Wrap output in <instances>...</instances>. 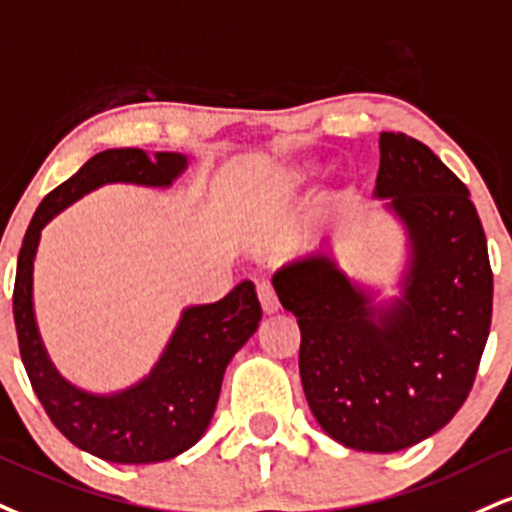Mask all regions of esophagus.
<instances>
[{"label":"esophagus","instance_id":"obj_1","mask_svg":"<svg viewBox=\"0 0 512 512\" xmlns=\"http://www.w3.org/2000/svg\"><path fill=\"white\" fill-rule=\"evenodd\" d=\"M257 298H260L262 310L267 312V315H274V312L279 310V298H276L272 283H269V281L257 283Z\"/></svg>","mask_w":512,"mask_h":512}]
</instances>
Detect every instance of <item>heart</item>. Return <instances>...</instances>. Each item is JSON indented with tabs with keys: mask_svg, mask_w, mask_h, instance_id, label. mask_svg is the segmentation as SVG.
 I'll return each instance as SVG.
<instances>
[{
	"mask_svg": "<svg viewBox=\"0 0 512 512\" xmlns=\"http://www.w3.org/2000/svg\"><path fill=\"white\" fill-rule=\"evenodd\" d=\"M300 183H303V174L295 169H286L276 176V190H281V193H288V190L300 186Z\"/></svg>",
	"mask_w": 512,
	"mask_h": 512,
	"instance_id": "obj_1",
	"label": "heart"
}]
</instances>
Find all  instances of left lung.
<instances>
[{"mask_svg": "<svg viewBox=\"0 0 512 512\" xmlns=\"http://www.w3.org/2000/svg\"><path fill=\"white\" fill-rule=\"evenodd\" d=\"M374 197L410 238L403 293L386 307L329 250L274 274L300 326V379L319 427L355 451L393 453L453 420L470 396L491 326L494 274L465 183L420 140L379 135Z\"/></svg>", "mask_w": 512, "mask_h": 512, "instance_id": "1", "label": "left lung"}]
</instances>
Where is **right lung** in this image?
I'll return each instance as SVG.
<instances>
[{"label":"right lung","mask_w":512,"mask_h":512,"mask_svg":"<svg viewBox=\"0 0 512 512\" xmlns=\"http://www.w3.org/2000/svg\"><path fill=\"white\" fill-rule=\"evenodd\" d=\"M186 166L188 159L178 152H155L150 157L138 147L90 157L78 174L40 202L18 252L14 322L35 396L73 446L109 463H162L200 441L217 408L226 365L260 326V300L252 281H240L219 303L188 307L143 381L126 391L97 396L61 377L42 346L33 312L35 252L47 221L90 190L104 183L169 188Z\"/></svg>","instance_id":"right-lung-1"}]
</instances>
